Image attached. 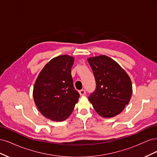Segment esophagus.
Here are the masks:
<instances>
[{
	"instance_id": "esophagus-1",
	"label": "esophagus",
	"mask_w": 157,
	"mask_h": 157,
	"mask_svg": "<svg viewBox=\"0 0 157 157\" xmlns=\"http://www.w3.org/2000/svg\"><path fill=\"white\" fill-rule=\"evenodd\" d=\"M86 90H80L79 91V94H80V96H84V95H86Z\"/></svg>"
}]
</instances>
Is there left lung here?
<instances>
[{
	"mask_svg": "<svg viewBox=\"0 0 157 157\" xmlns=\"http://www.w3.org/2000/svg\"><path fill=\"white\" fill-rule=\"evenodd\" d=\"M96 88L88 97L95 111L104 118L121 113L129 103L132 93L130 78L115 60L105 55L88 58Z\"/></svg>",
	"mask_w": 157,
	"mask_h": 157,
	"instance_id": "1",
	"label": "left lung"
}]
</instances>
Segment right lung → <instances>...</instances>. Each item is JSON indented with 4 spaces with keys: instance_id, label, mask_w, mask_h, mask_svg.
<instances>
[{
    "instance_id": "obj_1",
    "label": "right lung",
    "mask_w": 157,
    "mask_h": 157,
    "mask_svg": "<svg viewBox=\"0 0 157 157\" xmlns=\"http://www.w3.org/2000/svg\"><path fill=\"white\" fill-rule=\"evenodd\" d=\"M75 59L61 55L51 59L40 71L33 88V98L42 115L63 121L71 115L80 95L73 86L71 68Z\"/></svg>"
}]
</instances>
